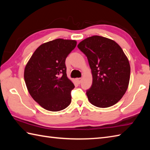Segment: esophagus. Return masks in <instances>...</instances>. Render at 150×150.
<instances>
[{"mask_svg":"<svg viewBox=\"0 0 150 150\" xmlns=\"http://www.w3.org/2000/svg\"><path fill=\"white\" fill-rule=\"evenodd\" d=\"M76 81H77V82L78 84H80L81 81H82V79L81 78H77V79H76Z\"/></svg>","mask_w":150,"mask_h":150,"instance_id":"esophagus-1","label":"esophagus"}]
</instances>
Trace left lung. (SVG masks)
Masks as SVG:
<instances>
[{
	"label": "left lung",
	"instance_id": "8db88e82",
	"mask_svg": "<svg viewBox=\"0 0 150 150\" xmlns=\"http://www.w3.org/2000/svg\"><path fill=\"white\" fill-rule=\"evenodd\" d=\"M77 47L91 69L93 81L86 91L90 103L98 108L113 106L128 87L130 65L125 53L114 40L98 35L86 38Z\"/></svg>",
	"mask_w": 150,
	"mask_h": 150
}]
</instances>
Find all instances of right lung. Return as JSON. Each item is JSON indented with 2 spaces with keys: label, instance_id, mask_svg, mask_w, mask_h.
<instances>
[{
  "label": "right lung",
  "instance_id": "1",
  "mask_svg": "<svg viewBox=\"0 0 150 150\" xmlns=\"http://www.w3.org/2000/svg\"><path fill=\"white\" fill-rule=\"evenodd\" d=\"M77 45L75 40L57 39L44 43L35 51L24 69L28 91L44 109L59 111L71 103L75 88L67 77L65 60Z\"/></svg>",
  "mask_w": 150,
  "mask_h": 150
}]
</instances>
